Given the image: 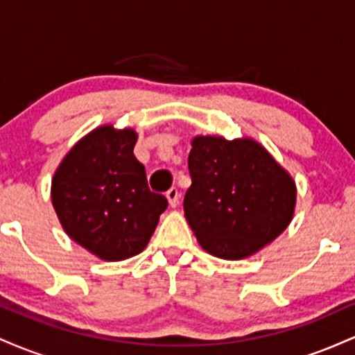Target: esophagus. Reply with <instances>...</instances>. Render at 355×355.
Listing matches in <instances>:
<instances>
[{"instance_id":"1","label":"esophagus","mask_w":355,"mask_h":355,"mask_svg":"<svg viewBox=\"0 0 355 355\" xmlns=\"http://www.w3.org/2000/svg\"><path fill=\"white\" fill-rule=\"evenodd\" d=\"M166 198H168V203L170 207H177L178 205V198H180V193H178V190L172 187L168 191H166Z\"/></svg>"}]
</instances>
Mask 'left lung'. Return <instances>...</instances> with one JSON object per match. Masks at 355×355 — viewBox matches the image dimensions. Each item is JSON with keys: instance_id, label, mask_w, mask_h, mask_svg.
<instances>
[{"instance_id": "obj_1", "label": "left lung", "mask_w": 355, "mask_h": 355, "mask_svg": "<svg viewBox=\"0 0 355 355\" xmlns=\"http://www.w3.org/2000/svg\"><path fill=\"white\" fill-rule=\"evenodd\" d=\"M183 210L203 250L225 260L254 255L294 217V178L252 138L195 137Z\"/></svg>"}]
</instances>
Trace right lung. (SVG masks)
Wrapping results in <instances>:
<instances>
[{"label": "right lung", "mask_w": 355, "mask_h": 355, "mask_svg": "<svg viewBox=\"0 0 355 355\" xmlns=\"http://www.w3.org/2000/svg\"><path fill=\"white\" fill-rule=\"evenodd\" d=\"M137 138L132 128L98 126L67 153L51 182L68 237L108 262L140 254L168 205L148 189L145 166L133 155Z\"/></svg>", "instance_id": "obj_1"}]
</instances>
